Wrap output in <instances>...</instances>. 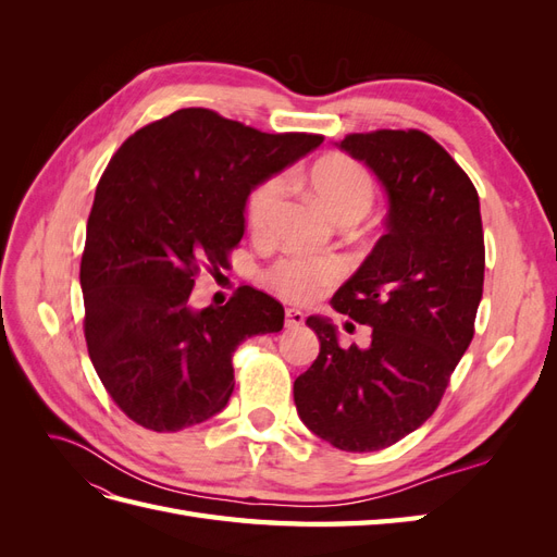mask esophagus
<instances>
[{
    "label": "esophagus",
    "instance_id": "obj_1",
    "mask_svg": "<svg viewBox=\"0 0 557 557\" xmlns=\"http://www.w3.org/2000/svg\"><path fill=\"white\" fill-rule=\"evenodd\" d=\"M305 325V313L299 309H285V327L293 330V327H301Z\"/></svg>",
    "mask_w": 557,
    "mask_h": 557
}]
</instances>
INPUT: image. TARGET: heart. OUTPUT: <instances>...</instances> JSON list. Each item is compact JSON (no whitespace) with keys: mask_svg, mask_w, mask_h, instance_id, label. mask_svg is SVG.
<instances>
[{"mask_svg":"<svg viewBox=\"0 0 557 557\" xmlns=\"http://www.w3.org/2000/svg\"><path fill=\"white\" fill-rule=\"evenodd\" d=\"M309 185L320 205L334 218H360L374 201V181L364 166L346 156H327L318 160L309 172ZM285 185L281 178H269L250 195L248 225L252 232H264L283 197ZM339 276V267L327 258H283L269 269V283L288 299H313Z\"/></svg>","mask_w":557,"mask_h":557,"instance_id":"heart-1","label":"heart"}]
</instances>
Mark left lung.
<instances>
[{
    "instance_id": "obj_1",
    "label": "left lung",
    "mask_w": 557,
    "mask_h": 557,
    "mask_svg": "<svg viewBox=\"0 0 557 557\" xmlns=\"http://www.w3.org/2000/svg\"><path fill=\"white\" fill-rule=\"evenodd\" d=\"M336 146L387 197L385 234L332 297L336 311L372 327V339L346 348L330 318L309 315L320 352L295 379V404L320 440L369 453L397 444L440 407L474 336L483 225L474 183L425 132L348 134Z\"/></svg>"
}]
</instances>
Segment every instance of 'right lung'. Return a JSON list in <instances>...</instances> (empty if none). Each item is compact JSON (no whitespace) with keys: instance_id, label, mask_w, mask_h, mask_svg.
<instances>
[{"instance_id":"1","label":"right lung","mask_w":557,"mask_h":557,"mask_svg":"<svg viewBox=\"0 0 557 557\" xmlns=\"http://www.w3.org/2000/svg\"><path fill=\"white\" fill-rule=\"evenodd\" d=\"M323 144L267 134L209 109L134 132L97 185L81 258L95 372L134 423L178 432L223 411L232 352L281 332L274 297L244 285L225 307H190L195 276L218 274L246 232L248 195Z\"/></svg>"}]
</instances>
